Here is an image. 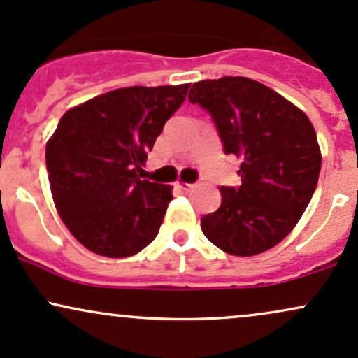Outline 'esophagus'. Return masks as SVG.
Segmentation results:
<instances>
[{
  "instance_id": "esophagus-1",
  "label": "esophagus",
  "mask_w": 358,
  "mask_h": 358,
  "mask_svg": "<svg viewBox=\"0 0 358 358\" xmlns=\"http://www.w3.org/2000/svg\"><path fill=\"white\" fill-rule=\"evenodd\" d=\"M176 185H178L183 192H190V190H193V187H195L193 183H183V182H178Z\"/></svg>"
}]
</instances>
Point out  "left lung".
Returning a JSON list of instances; mask_svg holds the SVG:
<instances>
[{
  "instance_id": "obj_1",
  "label": "left lung",
  "mask_w": 358,
  "mask_h": 358,
  "mask_svg": "<svg viewBox=\"0 0 358 358\" xmlns=\"http://www.w3.org/2000/svg\"><path fill=\"white\" fill-rule=\"evenodd\" d=\"M188 101L210 114L225 155L242 159L241 187H220L219 210L200 220L205 237L232 256L274 248L301 219L318 183L322 153L313 124L248 77L195 82Z\"/></svg>"
}]
</instances>
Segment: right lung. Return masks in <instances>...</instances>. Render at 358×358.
<instances>
[{"instance_id":"add662e5","label":"right lung","mask_w":358,"mask_h":358,"mask_svg":"<svg viewBox=\"0 0 358 358\" xmlns=\"http://www.w3.org/2000/svg\"><path fill=\"white\" fill-rule=\"evenodd\" d=\"M190 84L110 90L62 116L45 150L60 219L84 248L129 257L158 236L170 185L138 176Z\"/></svg>"}]
</instances>
